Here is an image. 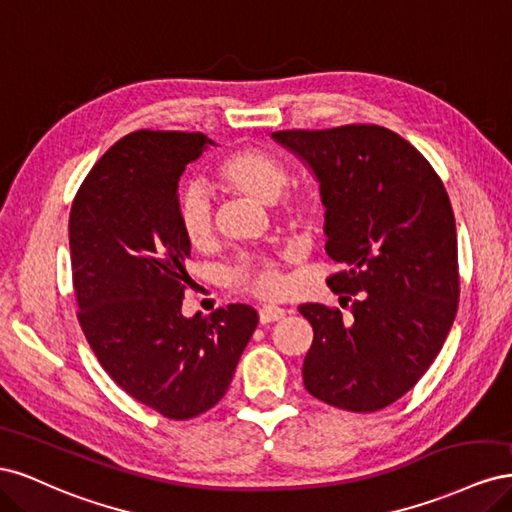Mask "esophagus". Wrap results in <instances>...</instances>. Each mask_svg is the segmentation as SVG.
Segmentation results:
<instances>
[{"instance_id":"34e87169","label":"esophagus","mask_w":512,"mask_h":512,"mask_svg":"<svg viewBox=\"0 0 512 512\" xmlns=\"http://www.w3.org/2000/svg\"><path fill=\"white\" fill-rule=\"evenodd\" d=\"M284 309L282 307H275V305H265V307H260V312H258V316H260V322L262 324H269V322H277V320H282L284 318Z\"/></svg>"}]
</instances>
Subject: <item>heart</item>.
I'll use <instances>...</instances> for the list:
<instances>
[{
    "label": "heart",
    "instance_id": "obj_1",
    "mask_svg": "<svg viewBox=\"0 0 512 512\" xmlns=\"http://www.w3.org/2000/svg\"><path fill=\"white\" fill-rule=\"evenodd\" d=\"M220 190L250 196L258 203H271L275 218L294 230H312L322 218V198L312 188H292L286 162L273 151L243 145L230 149L218 160L211 175ZM179 230L194 252H209L215 243V215L205 190L190 188L179 203ZM290 254H250L228 271L232 290L273 301L284 297L286 277L282 265Z\"/></svg>",
    "mask_w": 512,
    "mask_h": 512
}]
</instances>
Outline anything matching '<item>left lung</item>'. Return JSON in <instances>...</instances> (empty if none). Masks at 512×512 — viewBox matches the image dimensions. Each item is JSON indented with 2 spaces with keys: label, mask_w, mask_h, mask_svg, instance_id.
Listing matches in <instances>:
<instances>
[{
  "label": "left lung",
  "mask_w": 512,
  "mask_h": 512,
  "mask_svg": "<svg viewBox=\"0 0 512 512\" xmlns=\"http://www.w3.org/2000/svg\"><path fill=\"white\" fill-rule=\"evenodd\" d=\"M277 143L320 181L327 250L344 265L327 284L337 307L303 303L314 329L303 361L309 395L348 412L404 397L444 346L459 305L457 230L433 166L374 123L280 130Z\"/></svg>",
  "instance_id": "left-lung-1"
}]
</instances>
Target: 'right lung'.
I'll return each mask as SVG.
<instances>
[{
  "instance_id": "1",
  "label": "right lung",
  "mask_w": 512,
  "mask_h": 512,
  "mask_svg": "<svg viewBox=\"0 0 512 512\" xmlns=\"http://www.w3.org/2000/svg\"><path fill=\"white\" fill-rule=\"evenodd\" d=\"M207 143L200 132L123 136L81 183L68 226L76 318L91 350L119 389L170 421L218 404L258 324L241 303L181 314L194 282L177 185Z\"/></svg>"
}]
</instances>
